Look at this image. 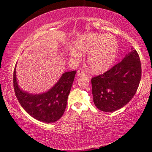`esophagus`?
<instances>
[{"label":"esophagus","instance_id":"esophagus-1","mask_svg":"<svg viewBox=\"0 0 152 152\" xmlns=\"http://www.w3.org/2000/svg\"><path fill=\"white\" fill-rule=\"evenodd\" d=\"M78 76H86V72L85 71H84L83 69H80V70H78Z\"/></svg>","mask_w":152,"mask_h":152}]
</instances>
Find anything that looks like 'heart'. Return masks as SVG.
<instances>
[{
  "label": "heart",
  "instance_id": "heart-1",
  "mask_svg": "<svg viewBox=\"0 0 152 152\" xmlns=\"http://www.w3.org/2000/svg\"><path fill=\"white\" fill-rule=\"evenodd\" d=\"M117 42L110 34H89L77 41L75 49L70 50L72 57L78 58L80 53H88V64L94 72L107 70L116 58Z\"/></svg>",
  "mask_w": 152,
  "mask_h": 152
}]
</instances>
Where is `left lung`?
Instances as JSON below:
<instances>
[{
	"instance_id": "8db88e82",
	"label": "left lung",
	"mask_w": 152,
	"mask_h": 152,
	"mask_svg": "<svg viewBox=\"0 0 152 152\" xmlns=\"http://www.w3.org/2000/svg\"><path fill=\"white\" fill-rule=\"evenodd\" d=\"M141 77L140 58L132 51L102 74L91 79L93 101L98 109L113 112L127 104L134 96Z\"/></svg>"
}]
</instances>
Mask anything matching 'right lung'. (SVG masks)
<instances>
[{
	"label": "right lung",
	"instance_id": "add662e5",
	"mask_svg": "<svg viewBox=\"0 0 152 152\" xmlns=\"http://www.w3.org/2000/svg\"><path fill=\"white\" fill-rule=\"evenodd\" d=\"M76 71L66 72L54 86L45 93L33 94L23 91L18 86L16 66L13 72V86L20 104L32 117L45 123H53L65 111L68 97Z\"/></svg>",
	"mask_w": 152,
	"mask_h": 152
}]
</instances>
